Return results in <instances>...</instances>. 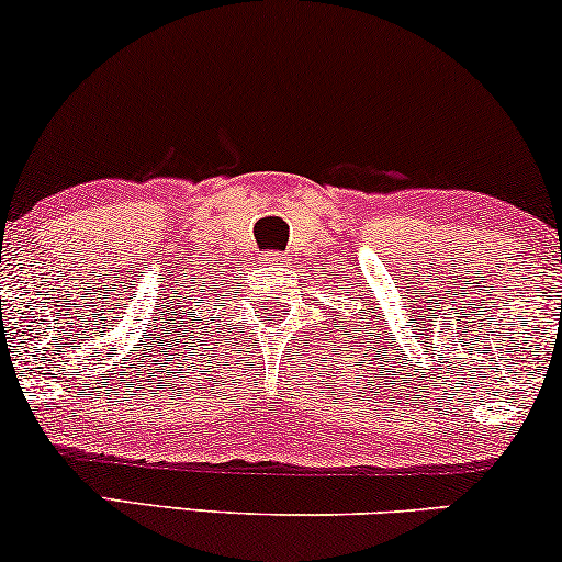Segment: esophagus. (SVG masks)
<instances>
[{
    "label": "esophagus",
    "mask_w": 562,
    "mask_h": 562,
    "mask_svg": "<svg viewBox=\"0 0 562 562\" xmlns=\"http://www.w3.org/2000/svg\"><path fill=\"white\" fill-rule=\"evenodd\" d=\"M282 261H285V257H282L280 251H267L265 254V261H261V265H269V269H274V267H280Z\"/></svg>",
    "instance_id": "obj_1"
}]
</instances>
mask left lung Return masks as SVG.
<instances>
[{"label": "left lung", "mask_w": 562, "mask_h": 562, "mask_svg": "<svg viewBox=\"0 0 562 562\" xmlns=\"http://www.w3.org/2000/svg\"><path fill=\"white\" fill-rule=\"evenodd\" d=\"M358 285H360V282H358ZM347 311H350V308H347ZM350 318H355V322H352L355 329L352 331L355 334L363 331V337H368V342H371V339L375 337V322H381L379 311H375L371 303H363V308H358V314H350ZM334 322H337V318H334ZM389 334H392V331H389ZM375 345H379V339H375ZM373 352H375V347H373ZM375 358H379V355H375Z\"/></svg>", "instance_id": "1"}]
</instances>
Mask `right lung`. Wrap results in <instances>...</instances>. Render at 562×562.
I'll return each mask as SVG.
<instances>
[{
  "label": "right lung",
  "mask_w": 562,
  "mask_h": 562,
  "mask_svg": "<svg viewBox=\"0 0 562 562\" xmlns=\"http://www.w3.org/2000/svg\"><path fill=\"white\" fill-rule=\"evenodd\" d=\"M215 288H217V285H215ZM204 295H207V285H202V290H199V301H196V297H189V301H196V303H194V308L187 311V314L191 316V322H196V326H202V324H204V322H202V317L198 316L202 313V305H204V308H207V311H210V305H212V303H210V305L204 303ZM210 295H212V293H210ZM215 301H220V297H215ZM196 310L200 311L198 315L195 314ZM196 326H194V329H196Z\"/></svg>",
  "instance_id": "add662e5"
}]
</instances>
